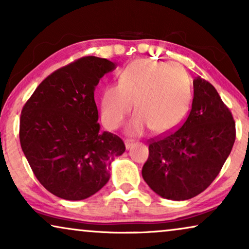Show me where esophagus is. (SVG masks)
Masks as SVG:
<instances>
[{"label": "esophagus", "instance_id": "34e87169", "mask_svg": "<svg viewBox=\"0 0 249 249\" xmlns=\"http://www.w3.org/2000/svg\"><path fill=\"white\" fill-rule=\"evenodd\" d=\"M124 145H125V149H130L134 144H132V142H130V141H125Z\"/></svg>", "mask_w": 249, "mask_h": 249}]
</instances>
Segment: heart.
Instances as JSON below:
<instances>
[{
	"instance_id": "obj_1",
	"label": "heart",
	"mask_w": 249,
	"mask_h": 249,
	"mask_svg": "<svg viewBox=\"0 0 249 249\" xmlns=\"http://www.w3.org/2000/svg\"><path fill=\"white\" fill-rule=\"evenodd\" d=\"M193 91L178 66L138 60L122 71L119 85H108L101 96V119L110 130L118 129L132 110L137 112L125 127L128 136H142L151 128L156 135L169 134L188 114Z\"/></svg>"
}]
</instances>
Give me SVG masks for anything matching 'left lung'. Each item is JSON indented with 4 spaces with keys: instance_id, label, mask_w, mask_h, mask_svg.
Here are the masks:
<instances>
[{
    "instance_id": "obj_1",
    "label": "left lung",
    "mask_w": 249,
    "mask_h": 249,
    "mask_svg": "<svg viewBox=\"0 0 249 249\" xmlns=\"http://www.w3.org/2000/svg\"><path fill=\"white\" fill-rule=\"evenodd\" d=\"M188 118L178 130L151 142L142 175L163 198L186 200L204 192L232 149L236 124L232 114L209 81L194 79Z\"/></svg>"
}]
</instances>
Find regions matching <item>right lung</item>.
I'll return each mask as SVG.
<instances>
[{
	"label": "right lung",
	"instance_id": "right-lung-1",
	"mask_svg": "<svg viewBox=\"0 0 249 249\" xmlns=\"http://www.w3.org/2000/svg\"><path fill=\"white\" fill-rule=\"evenodd\" d=\"M117 64L85 56L45 78L20 115V144L38 181L60 198H88L107 185L121 138L101 132L95 87Z\"/></svg>",
	"mask_w": 249,
	"mask_h": 249
}]
</instances>
